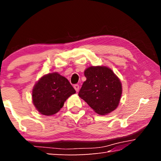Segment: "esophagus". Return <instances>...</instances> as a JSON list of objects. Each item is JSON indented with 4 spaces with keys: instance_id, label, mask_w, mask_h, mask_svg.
<instances>
[{
    "instance_id": "esophagus-1",
    "label": "esophagus",
    "mask_w": 161,
    "mask_h": 161,
    "mask_svg": "<svg viewBox=\"0 0 161 161\" xmlns=\"http://www.w3.org/2000/svg\"><path fill=\"white\" fill-rule=\"evenodd\" d=\"M74 88L77 92H78L79 90H80V86H79L78 84H75V85H74Z\"/></svg>"
}]
</instances>
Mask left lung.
I'll list each match as a JSON object with an SVG mask.
<instances>
[{"mask_svg":"<svg viewBox=\"0 0 161 161\" xmlns=\"http://www.w3.org/2000/svg\"><path fill=\"white\" fill-rule=\"evenodd\" d=\"M79 97L99 115H107L118 107L122 94L119 78L106 66H90L84 70Z\"/></svg>","mask_w":161,"mask_h":161,"instance_id":"1","label":"left lung"}]
</instances>
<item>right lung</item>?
Returning <instances> with one entry per match:
<instances>
[{"instance_id": "add662e5", "label": "right lung", "mask_w": 161, "mask_h": 161, "mask_svg": "<svg viewBox=\"0 0 161 161\" xmlns=\"http://www.w3.org/2000/svg\"><path fill=\"white\" fill-rule=\"evenodd\" d=\"M76 91L67 78L58 72L43 75L33 86L32 103L37 111L45 116L58 113L64 102Z\"/></svg>"}]
</instances>
